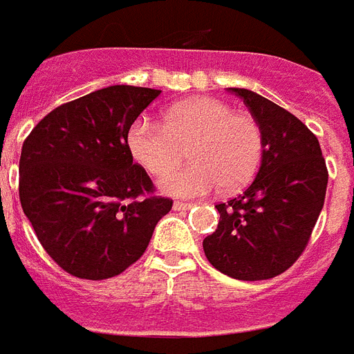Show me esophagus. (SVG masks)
Here are the masks:
<instances>
[{
    "label": "esophagus",
    "instance_id": "obj_1",
    "mask_svg": "<svg viewBox=\"0 0 354 354\" xmlns=\"http://www.w3.org/2000/svg\"><path fill=\"white\" fill-rule=\"evenodd\" d=\"M192 203H187V202H174V205H172V209L174 211H187V209H191Z\"/></svg>",
    "mask_w": 354,
    "mask_h": 354
}]
</instances>
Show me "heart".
Returning a JSON list of instances; mask_svg holds the SVG:
<instances>
[{
    "instance_id": "heart-1",
    "label": "heart",
    "mask_w": 354,
    "mask_h": 354,
    "mask_svg": "<svg viewBox=\"0 0 354 354\" xmlns=\"http://www.w3.org/2000/svg\"><path fill=\"white\" fill-rule=\"evenodd\" d=\"M132 158L152 176H163L183 160L191 162L160 182L165 194L202 196L222 185L236 191L257 174L263 152V132L249 114L211 96L178 102L165 111L163 125L140 118L127 132Z\"/></svg>"
}]
</instances>
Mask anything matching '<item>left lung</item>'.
I'll use <instances>...</instances> for the list:
<instances>
[{"label": "left lung", "mask_w": 354, "mask_h": 354, "mask_svg": "<svg viewBox=\"0 0 354 354\" xmlns=\"http://www.w3.org/2000/svg\"><path fill=\"white\" fill-rule=\"evenodd\" d=\"M242 97L263 132L257 178L240 196L216 203L220 222L203 240L211 266L236 280H269L306 251L326 200L329 172L318 138L297 116L247 88Z\"/></svg>", "instance_id": "left-lung-1"}]
</instances>
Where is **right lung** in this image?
Segmentation results:
<instances>
[{
  "label": "right lung",
  "mask_w": 354,
  "mask_h": 354,
  "mask_svg": "<svg viewBox=\"0 0 354 354\" xmlns=\"http://www.w3.org/2000/svg\"><path fill=\"white\" fill-rule=\"evenodd\" d=\"M162 91L112 85L48 112L23 142L19 202L47 254L83 280L140 260L171 198L132 162L127 132Z\"/></svg>",
  "instance_id": "add662e5"
}]
</instances>
